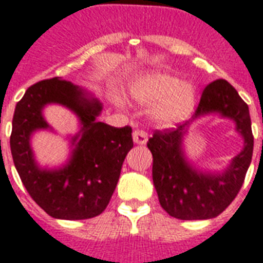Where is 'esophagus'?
I'll return each instance as SVG.
<instances>
[{"mask_svg":"<svg viewBox=\"0 0 263 263\" xmlns=\"http://www.w3.org/2000/svg\"><path fill=\"white\" fill-rule=\"evenodd\" d=\"M132 138H134V142L136 145H145L147 142V134L142 129H135L132 132Z\"/></svg>","mask_w":263,"mask_h":263,"instance_id":"1","label":"esophagus"}]
</instances>
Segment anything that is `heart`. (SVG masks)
<instances>
[{"instance_id": "heart-1", "label": "heart", "mask_w": 263, "mask_h": 263, "mask_svg": "<svg viewBox=\"0 0 263 263\" xmlns=\"http://www.w3.org/2000/svg\"><path fill=\"white\" fill-rule=\"evenodd\" d=\"M136 103L153 106L152 118L161 125L180 123L193 113L197 91L192 83H183L178 76L154 70L140 76L131 87Z\"/></svg>"}]
</instances>
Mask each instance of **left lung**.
Instances as JSON below:
<instances>
[{
    "instance_id": "1",
    "label": "left lung",
    "mask_w": 263,
    "mask_h": 263,
    "mask_svg": "<svg viewBox=\"0 0 263 263\" xmlns=\"http://www.w3.org/2000/svg\"><path fill=\"white\" fill-rule=\"evenodd\" d=\"M210 112L232 118L245 138L243 150L220 174L194 168L181 150V139L191 121ZM147 147L153 154V183L161 207L182 220L215 218L237 196L251 164L254 136L247 103L226 80H215L204 88L192 120L178 124L176 128L157 129Z\"/></svg>"
}]
</instances>
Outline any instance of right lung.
<instances>
[{"mask_svg":"<svg viewBox=\"0 0 263 263\" xmlns=\"http://www.w3.org/2000/svg\"><path fill=\"white\" fill-rule=\"evenodd\" d=\"M58 103L78 114L83 128L76 149L59 170H41L33 161L29 136L47 127L43 106ZM102 105L59 77L38 81L17 102L12 120L11 152L16 171L34 201L58 219H88L105 211L117 186L124 158L132 149V128H116L96 117Z\"/></svg>","mask_w":263,"mask_h":263,"instance_id":"1","label":"right lung"}]
</instances>
